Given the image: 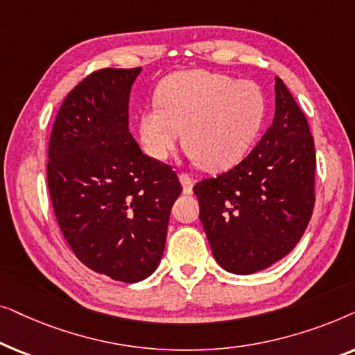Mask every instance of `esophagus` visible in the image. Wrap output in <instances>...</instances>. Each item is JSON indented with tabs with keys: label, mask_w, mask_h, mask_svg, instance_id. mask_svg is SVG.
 Returning a JSON list of instances; mask_svg holds the SVG:
<instances>
[{
	"label": "esophagus",
	"mask_w": 355,
	"mask_h": 355,
	"mask_svg": "<svg viewBox=\"0 0 355 355\" xmlns=\"http://www.w3.org/2000/svg\"><path fill=\"white\" fill-rule=\"evenodd\" d=\"M179 181L182 184V189H184V193H187V196H191L192 193V187H193V179L189 176L187 173H181L179 174Z\"/></svg>",
	"instance_id": "1"
}]
</instances>
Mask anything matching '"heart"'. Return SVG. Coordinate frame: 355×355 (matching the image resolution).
<instances>
[{
	"instance_id": "b5f03b06",
	"label": "heart",
	"mask_w": 355,
	"mask_h": 355,
	"mask_svg": "<svg viewBox=\"0 0 355 355\" xmlns=\"http://www.w3.org/2000/svg\"><path fill=\"white\" fill-rule=\"evenodd\" d=\"M265 116V96L250 80L189 71L173 76L158 92V103L140 114L144 152L163 162L186 142L207 169H225L247 153Z\"/></svg>"
}]
</instances>
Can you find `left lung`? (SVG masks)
<instances>
[{
	"label": "left lung",
	"mask_w": 355,
	"mask_h": 355,
	"mask_svg": "<svg viewBox=\"0 0 355 355\" xmlns=\"http://www.w3.org/2000/svg\"><path fill=\"white\" fill-rule=\"evenodd\" d=\"M273 123L230 171L193 186L213 257L236 275L268 268L294 249L315 205V145L309 123L276 77Z\"/></svg>",
	"instance_id": "1"
}]
</instances>
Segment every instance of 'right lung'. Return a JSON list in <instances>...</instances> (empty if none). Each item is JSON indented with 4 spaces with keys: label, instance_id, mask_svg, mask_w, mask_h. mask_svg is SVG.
Masks as SVG:
<instances>
[{
    "label": "right lung",
    "instance_id": "right-lung-1",
    "mask_svg": "<svg viewBox=\"0 0 355 355\" xmlns=\"http://www.w3.org/2000/svg\"><path fill=\"white\" fill-rule=\"evenodd\" d=\"M142 67L92 72L58 111L48 145V191L67 244L85 266L137 283L162 260L182 186L129 130V94Z\"/></svg>",
    "mask_w": 355,
    "mask_h": 355
}]
</instances>
